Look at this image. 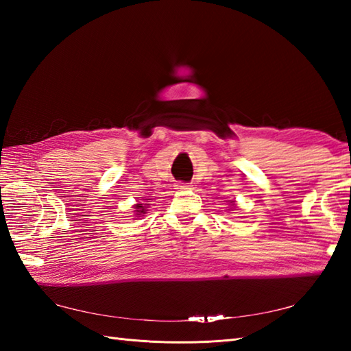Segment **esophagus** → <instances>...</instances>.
Wrapping results in <instances>:
<instances>
[{
    "label": "esophagus",
    "instance_id": "1",
    "mask_svg": "<svg viewBox=\"0 0 351 351\" xmlns=\"http://www.w3.org/2000/svg\"><path fill=\"white\" fill-rule=\"evenodd\" d=\"M176 189H178V190H189V189H190V184L178 182V184H176Z\"/></svg>",
    "mask_w": 351,
    "mask_h": 351
}]
</instances>
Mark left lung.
I'll return each mask as SVG.
<instances>
[{
	"label": "left lung",
	"mask_w": 351,
	"mask_h": 351,
	"mask_svg": "<svg viewBox=\"0 0 351 351\" xmlns=\"http://www.w3.org/2000/svg\"><path fill=\"white\" fill-rule=\"evenodd\" d=\"M230 204H232V205H234V200H232V202H230Z\"/></svg>",
	"instance_id": "1"
}]
</instances>
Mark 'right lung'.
I'll use <instances>...</instances> for the list:
<instances>
[{
  "label": "right lung",
  "mask_w": 351,
  "mask_h": 351,
  "mask_svg": "<svg viewBox=\"0 0 351 351\" xmlns=\"http://www.w3.org/2000/svg\"><path fill=\"white\" fill-rule=\"evenodd\" d=\"M146 205H149V204H137V205H134V208H136V217H140L141 214H145L147 210H146Z\"/></svg>",
  "instance_id": "1"
}]
</instances>
